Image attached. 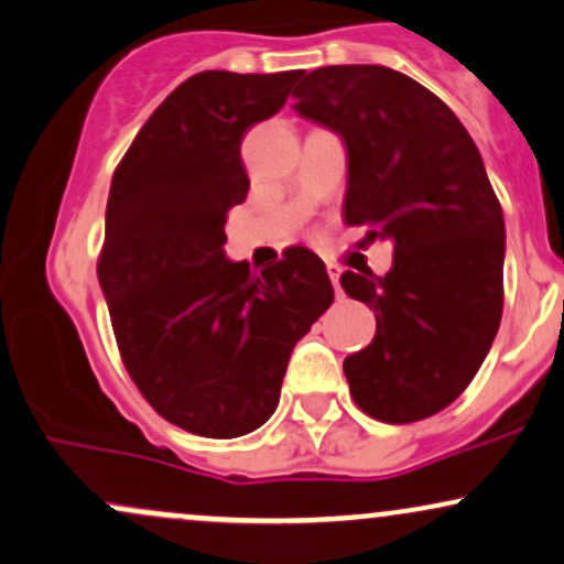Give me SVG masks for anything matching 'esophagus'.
I'll use <instances>...</instances> for the list:
<instances>
[{
    "mask_svg": "<svg viewBox=\"0 0 564 564\" xmlns=\"http://www.w3.org/2000/svg\"><path fill=\"white\" fill-rule=\"evenodd\" d=\"M327 274L329 280H333L337 293H340V267H337V263H327Z\"/></svg>",
    "mask_w": 564,
    "mask_h": 564,
    "instance_id": "34e87169",
    "label": "esophagus"
}]
</instances>
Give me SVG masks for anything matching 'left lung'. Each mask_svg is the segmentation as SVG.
Listing matches in <instances>:
<instances>
[{"mask_svg": "<svg viewBox=\"0 0 564 564\" xmlns=\"http://www.w3.org/2000/svg\"><path fill=\"white\" fill-rule=\"evenodd\" d=\"M293 97L346 142L348 227L393 240L386 276H340L377 319L375 340L343 361L350 395L388 425L425 420L459 399L499 333V197L452 108L399 70L327 65L301 73Z\"/></svg>", "mask_w": 564, "mask_h": 564, "instance_id": "1", "label": "left lung"}]
</instances>
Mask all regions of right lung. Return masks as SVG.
Instances as JSON below:
<instances>
[{
  "mask_svg": "<svg viewBox=\"0 0 564 564\" xmlns=\"http://www.w3.org/2000/svg\"><path fill=\"white\" fill-rule=\"evenodd\" d=\"M297 70H203L139 129L112 174L97 276L118 350L163 420L205 438L253 433L280 403L295 343L333 303L308 248L250 271L227 210L248 195L242 134L282 108Z\"/></svg>",
  "mask_w": 564,
  "mask_h": 564,
  "instance_id": "obj_1",
  "label": "right lung"
}]
</instances>
